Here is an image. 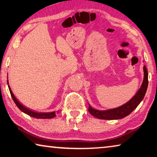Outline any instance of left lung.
<instances>
[{
  "label": "left lung",
  "mask_w": 157,
  "mask_h": 157,
  "mask_svg": "<svg viewBox=\"0 0 157 157\" xmlns=\"http://www.w3.org/2000/svg\"><path fill=\"white\" fill-rule=\"evenodd\" d=\"M143 71H144V78H143L141 86L134 96L127 103L119 107L105 111L95 109L89 105V113L95 118L102 119V120H118V119H121L128 116L140 104L144 98L145 93L147 91L148 86V73L145 66H143Z\"/></svg>",
  "instance_id": "8db88e82"
}]
</instances>
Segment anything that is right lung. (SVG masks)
<instances>
[{"label":"right lung","instance_id":"1","mask_svg":"<svg viewBox=\"0 0 157 157\" xmlns=\"http://www.w3.org/2000/svg\"><path fill=\"white\" fill-rule=\"evenodd\" d=\"M7 79H8V78H7ZM7 84H8V87H9V89H10V94H11V96L13 100H14V102H15L16 105L17 106V107L21 111H23V113L28 114V116H30L31 117H33V118H38V119H46V118L49 119V118H54V117L56 116V113H55V112L38 113V112H35V111H32L30 109H29L25 107L24 106L21 105V103L18 102L17 98H15L14 95L13 94L12 90H11V89H10V87L9 86L8 80H7Z\"/></svg>","mask_w":157,"mask_h":157}]
</instances>
